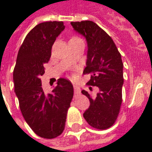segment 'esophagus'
Masks as SVG:
<instances>
[{"label":"esophagus","mask_w":152,"mask_h":152,"mask_svg":"<svg viewBox=\"0 0 152 152\" xmlns=\"http://www.w3.org/2000/svg\"><path fill=\"white\" fill-rule=\"evenodd\" d=\"M74 94H75V96L80 95V89L77 86H74Z\"/></svg>","instance_id":"1"}]
</instances>
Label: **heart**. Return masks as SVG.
Here are the masks:
<instances>
[{
  "mask_svg": "<svg viewBox=\"0 0 152 152\" xmlns=\"http://www.w3.org/2000/svg\"><path fill=\"white\" fill-rule=\"evenodd\" d=\"M78 39H80V38L76 37H72V38H71V40H78Z\"/></svg>",
  "mask_w": 152,
  "mask_h": 152,
  "instance_id": "1",
  "label": "heart"
}]
</instances>
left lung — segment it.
I'll return each mask as SVG.
<instances>
[{"instance_id": "left-lung-1", "label": "left lung", "mask_w": 152, "mask_h": 152, "mask_svg": "<svg viewBox=\"0 0 152 152\" xmlns=\"http://www.w3.org/2000/svg\"><path fill=\"white\" fill-rule=\"evenodd\" d=\"M74 30L86 38L88 45L84 74H90L88 85L99 87L95 98L82 90L89 99V107L84 112L88 124L98 129L114 124L122 102L123 63L121 53L111 37L92 21L72 22Z\"/></svg>"}]
</instances>
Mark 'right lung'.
I'll list each match as a JSON object with an SVG mask.
<instances>
[{
  "label": "right lung",
  "mask_w": 152,
  "mask_h": 152,
  "mask_svg": "<svg viewBox=\"0 0 152 152\" xmlns=\"http://www.w3.org/2000/svg\"><path fill=\"white\" fill-rule=\"evenodd\" d=\"M63 22H45L32 28L18 50L13 80L19 107L36 134L54 138L64 130L67 110L73 98V86L60 78L51 94H45L40 76L51 56L56 38L64 30Z\"/></svg>",
  "instance_id": "obj_1"
}]
</instances>
